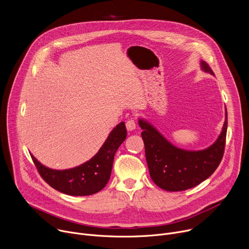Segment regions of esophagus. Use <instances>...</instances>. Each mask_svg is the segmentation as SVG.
Returning <instances> with one entry per match:
<instances>
[{"label": "esophagus", "mask_w": 249, "mask_h": 249, "mask_svg": "<svg viewBox=\"0 0 249 249\" xmlns=\"http://www.w3.org/2000/svg\"><path fill=\"white\" fill-rule=\"evenodd\" d=\"M126 128L128 131H133L136 129V120L134 118H131L127 120L126 122Z\"/></svg>", "instance_id": "1"}]
</instances>
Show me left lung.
I'll return each instance as SVG.
<instances>
[{
	"mask_svg": "<svg viewBox=\"0 0 249 249\" xmlns=\"http://www.w3.org/2000/svg\"><path fill=\"white\" fill-rule=\"evenodd\" d=\"M202 70L214 75L211 67L201 61ZM144 140L146 160L153 181L166 191H183L197 186L217 169L224 156L228 114L221 135L211 147L203 151H186L174 147L143 119L139 120Z\"/></svg>",
	"mask_w": 249,
	"mask_h": 249,
	"instance_id": "obj_1",
	"label": "left lung"
}]
</instances>
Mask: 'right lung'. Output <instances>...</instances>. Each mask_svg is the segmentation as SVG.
<instances>
[{
    "instance_id": "right-lung-1",
    "label": "right lung",
    "mask_w": 249,
    "mask_h": 249,
    "mask_svg": "<svg viewBox=\"0 0 249 249\" xmlns=\"http://www.w3.org/2000/svg\"><path fill=\"white\" fill-rule=\"evenodd\" d=\"M125 123L118 124L109 134L97 154L89 161L70 169L56 170L42 165L32 155L31 159L43 180L52 188L71 196H88L97 193L107 184L114 155L125 141Z\"/></svg>"
}]
</instances>
